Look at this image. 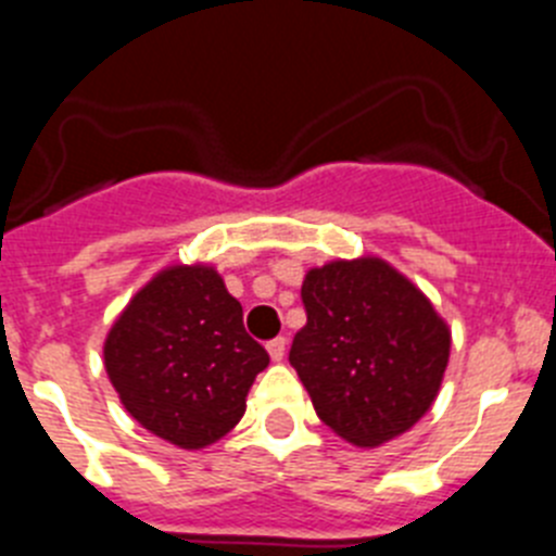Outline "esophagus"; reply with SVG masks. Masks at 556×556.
Masks as SVG:
<instances>
[{"mask_svg": "<svg viewBox=\"0 0 556 556\" xmlns=\"http://www.w3.org/2000/svg\"><path fill=\"white\" fill-rule=\"evenodd\" d=\"M267 353L273 362H281V358L287 356V339L278 337V339H273V342H267Z\"/></svg>", "mask_w": 556, "mask_h": 556, "instance_id": "obj_1", "label": "esophagus"}]
</instances>
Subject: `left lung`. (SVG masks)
I'll return each mask as SVG.
<instances>
[{"label":"left lung","instance_id":"obj_1","mask_svg":"<svg viewBox=\"0 0 556 556\" xmlns=\"http://www.w3.org/2000/svg\"><path fill=\"white\" fill-rule=\"evenodd\" d=\"M306 326L289 362L323 424L356 448L390 443L431 409L451 356V328L404 273L378 255L312 267Z\"/></svg>","mask_w":556,"mask_h":556}]
</instances>
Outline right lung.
Wrapping results in <instances>:
<instances>
[{"mask_svg": "<svg viewBox=\"0 0 556 556\" xmlns=\"http://www.w3.org/2000/svg\"><path fill=\"white\" fill-rule=\"evenodd\" d=\"M102 356L132 420L184 451L223 440L269 365L244 331L242 303L203 262L152 275L113 320Z\"/></svg>", "mask_w": 556, "mask_h": 556, "instance_id": "1", "label": "right lung"}]
</instances>
